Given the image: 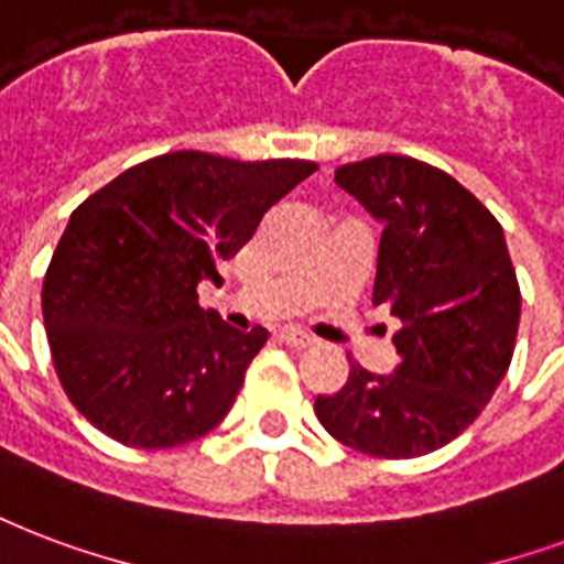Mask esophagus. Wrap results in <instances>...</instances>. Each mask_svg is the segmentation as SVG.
<instances>
[{"mask_svg": "<svg viewBox=\"0 0 564 564\" xmlns=\"http://www.w3.org/2000/svg\"><path fill=\"white\" fill-rule=\"evenodd\" d=\"M281 339L290 346V349H311L316 339L304 337V334H299V330H281Z\"/></svg>", "mask_w": 564, "mask_h": 564, "instance_id": "34e87169", "label": "esophagus"}]
</instances>
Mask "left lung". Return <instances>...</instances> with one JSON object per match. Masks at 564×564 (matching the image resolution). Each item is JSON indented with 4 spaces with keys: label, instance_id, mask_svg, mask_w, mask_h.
<instances>
[{
    "label": "left lung",
    "instance_id": "obj_1",
    "mask_svg": "<svg viewBox=\"0 0 564 564\" xmlns=\"http://www.w3.org/2000/svg\"><path fill=\"white\" fill-rule=\"evenodd\" d=\"M334 183L384 225L372 301L402 328L393 372L351 364L316 416L358 453L416 458L462 435L509 369L521 290L506 236L458 180L411 156L351 162Z\"/></svg>",
    "mask_w": 564,
    "mask_h": 564
}]
</instances>
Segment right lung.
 <instances>
[{"instance_id":"1","label":"right lung","mask_w":564,"mask_h":564,"mask_svg":"<svg viewBox=\"0 0 564 564\" xmlns=\"http://www.w3.org/2000/svg\"><path fill=\"white\" fill-rule=\"evenodd\" d=\"M316 171L180 150L129 167L70 215L43 281L62 387L102 435L167 449L213 432L269 339L200 311L197 283Z\"/></svg>"}]
</instances>
